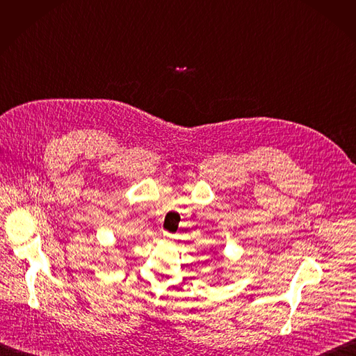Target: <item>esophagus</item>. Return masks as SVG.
Here are the masks:
<instances>
[{
  "label": "esophagus",
  "instance_id": "34e87169",
  "mask_svg": "<svg viewBox=\"0 0 356 356\" xmlns=\"http://www.w3.org/2000/svg\"><path fill=\"white\" fill-rule=\"evenodd\" d=\"M164 238L168 239V241H172V239L175 238V236H173V234H170V233H168V232H164Z\"/></svg>",
  "mask_w": 356,
  "mask_h": 356
}]
</instances>
